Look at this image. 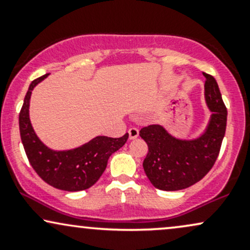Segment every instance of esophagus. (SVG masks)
<instances>
[{"label": "esophagus", "instance_id": "esophagus-1", "mask_svg": "<svg viewBox=\"0 0 250 250\" xmlns=\"http://www.w3.org/2000/svg\"><path fill=\"white\" fill-rule=\"evenodd\" d=\"M128 134H129V140H134L136 139L137 136H139V129L136 128H130L128 130Z\"/></svg>", "mask_w": 250, "mask_h": 250}]
</instances>
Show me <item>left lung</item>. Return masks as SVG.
<instances>
[{
	"instance_id": "1",
	"label": "left lung",
	"mask_w": 250,
	"mask_h": 250,
	"mask_svg": "<svg viewBox=\"0 0 250 250\" xmlns=\"http://www.w3.org/2000/svg\"><path fill=\"white\" fill-rule=\"evenodd\" d=\"M205 102L210 111L208 123L195 137H179L163 125L143 128L140 136L149 151L143 169L151 185L160 190H181L193 186L214 166L226 133L227 109L219 85L205 74Z\"/></svg>"
}]
</instances>
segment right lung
I'll use <instances>...</instances> for the list:
<instances>
[{"label": "right lung", "instance_id": "1", "mask_svg": "<svg viewBox=\"0 0 250 250\" xmlns=\"http://www.w3.org/2000/svg\"><path fill=\"white\" fill-rule=\"evenodd\" d=\"M48 75L34 80L24 97L19 116L22 143L31 167L48 185L65 191L84 190L101 177L110 155L125 146L128 134L119 139L99 135L80 147L67 150H55L44 145L31 125L29 107L34 88Z\"/></svg>", "mask_w": 250, "mask_h": 250}]
</instances>
